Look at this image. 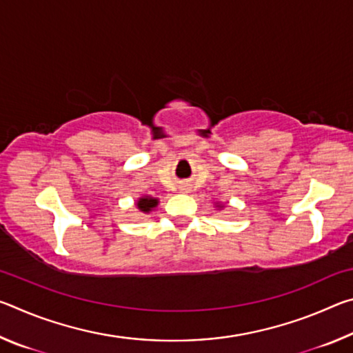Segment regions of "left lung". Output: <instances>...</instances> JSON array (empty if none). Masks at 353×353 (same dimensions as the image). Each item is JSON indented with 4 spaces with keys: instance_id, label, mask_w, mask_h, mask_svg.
Instances as JSON below:
<instances>
[{
    "instance_id": "8db88e82",
    "label": "left lung",
    "mask_w": 353,
    "mask_h": 353,
    "mask_svg": "<svg viewBox=\"0 0 353 353\" xmlns=\"http://www.w3.org/2000/svg\"><path fill=\"white\" fill-rule=\"evenodd\" d=\"M218 207H223V205H218Z\"/></svg>"
}]
</instances>
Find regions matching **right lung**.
<instances>
[{"label": "right lung", "instance_id": "add662e5", "mask_svg": "<svg viewBox=\"0 0 353 353\" xmlns=\"http://www.w3.org/2000/svg\"><path fill=\"white\" fill-rule=\"evenodd\" d=\"M157 205H159V199L151 198V196H141V198L137 201V207H139V210L143 213L152 212Z\"/></svg>", "mask_w": 353, "mask_h": 353}]
</instances>
